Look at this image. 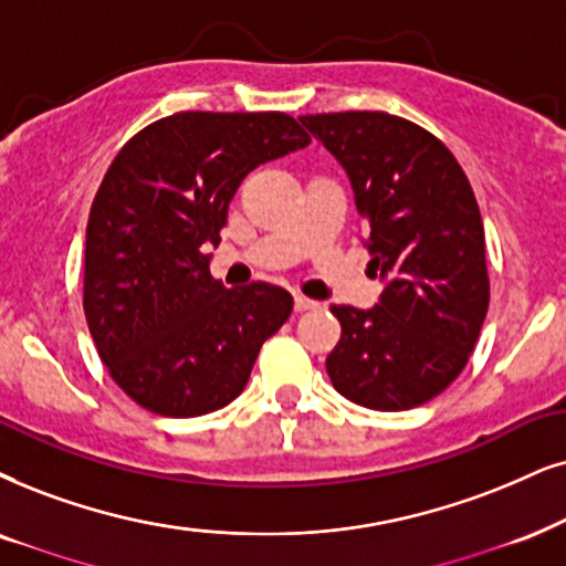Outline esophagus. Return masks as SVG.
Listing matches in <instances>:
<instances>
[{
	"label": "esophagus",
	"mask_w": 566,
	"mask_h": 566,
	"mask_svg": "<svg viewBox=\"0 0 566 566\" xmlns=\"http://www.w3.org/2000/svg\"><path fill=\"white\" fill-rule=\"evenodd\" d=\"M316 305H318L316 300H311V297H303V295H295V311H297V313L313 311V307H316Z\"/></svg>",
	"instance_id": "34e87169"
}]
</instances>
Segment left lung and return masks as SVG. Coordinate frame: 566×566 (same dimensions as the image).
Listing matches in <instances>:
<instances>
[{"instance_id": "1", "label": "left lung", "mask_w": 566, "mask_h": 566, "mask_svg": "<svg viewBox=\"0 0 566 566\" xmlns=\"http://www.w3.org/2000/svg\"><path fill=\"white\" fill-rule=\"evenodd\" d=\"M347 171L368 227L376 307L332 305L342 336L326 357L334 389L370 410H410L468 366L485 311L489 269L475 192L443 143L386 112L300 117Z\"/></svg>"}]
</instances>
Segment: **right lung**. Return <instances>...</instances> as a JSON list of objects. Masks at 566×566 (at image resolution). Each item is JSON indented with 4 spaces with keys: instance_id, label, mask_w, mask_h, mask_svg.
<instances>
[{
    "instance_id": "obj_1",
    "label": "right lung",
    "mask_w": 566,
    "mask_h": 566,
    "mask_svg": "<svg viewBox=\"0 0 566 566\" xmlns=\"http://www.w3.org/2000/svg\"><path fill=\"white\" fill-rule=\"evenodd\" d=\"M307 143L284 112H177L114 156L85 230L83 311L133 402L196 418L245 389L292 295L266 282L227 290L206 248L219 245L248 171Z\"/></svg>"
}]
</instances>
